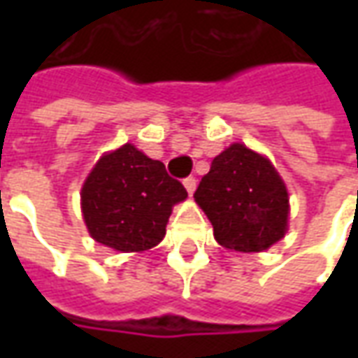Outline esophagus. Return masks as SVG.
I'll list each match as a JSON object with an SVG mask.
<instances>
[{"label":"esophagus","instance_id":"1","mask_svg":"<svg viewBox=\"0 0 358 358\" xmlns=\"http://www.w3.org/2000/svg\"><path fill=\"white\" fill-rule=\"evenodd\" d=\"M184 186H186L187 194L192 195L195 192V186H197V180H195L194 176H187V178L184 180Z\"/></svg>","mask_w":358,"mask_h":358}]
</instances>
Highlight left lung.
<instances>
[{"label":"left lung","mask_w":358,"mask_h":358,"mask_svg":"<svg viewBox=\"0 0 358 358\" xmlns=\"http://www.w3.org/2000/svg\"><path fill=\"white\" fill-rule=\"evenodd\" d=\"M194 197L222 248L259 253L285 236L289 197L284 180L266 157L241 143L213 159Z\"/></svg>","instance_id":"obj_1"}]
</instances>
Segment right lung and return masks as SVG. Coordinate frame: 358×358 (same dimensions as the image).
I'll return each instance as SVG.
<instances>
[{
	"label": "right lung",
	"mask_w": 358,
	"mask_h": 358,
	"mask_svg": "<svg viewBox=\"0 0 358 358\" xmlns=\"http://www.w3.org/2000/svg\"><path fill=\"white\" fill-rule=\"evenodd\" d=\"M80 197L84 222L95 241L138 253L163 240L172 207L187 192L161 161L126 143L97 161Z\"/></svg>",
	"instance_id": "right-lung-1"
}]
</instances>
